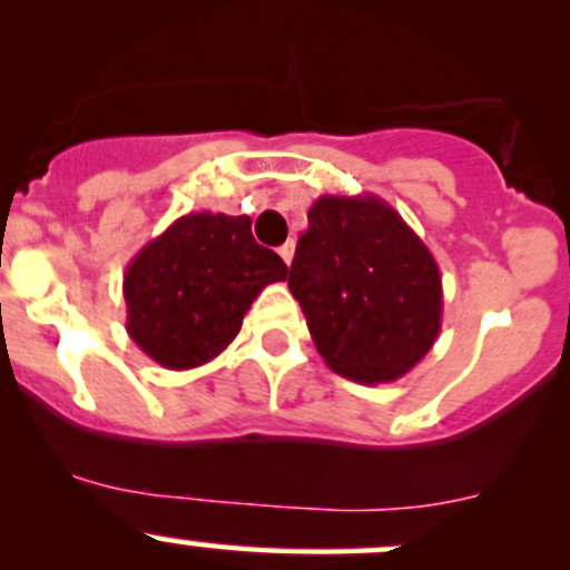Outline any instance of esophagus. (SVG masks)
<instances>
[{
	"label": "esophagus",
	"instance_id": "esophagus-1",
	"mask_svg": "<svg viewBox=\"0 0 570 570\" xmlns=\"http://www.w3.org/2000/svg\"><path fill=\"white\" fill-rule=\"evenodd\" d=\"M278 253L286 264H292V258H295V243H292V239H286V243L278 248Z\"/></svg>",
	"mask_w": 570,
	"mask_h": 570
}]
</instances>
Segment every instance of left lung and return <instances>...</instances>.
I'll return each instance as SVG.
<instances>
[{"label":"left lung","instance_id":"1","mask_svg":"<svg viewBox=\"0 0 570 570\" xmlns=\"http://www.w3.org/2000/svg\"><path fill=\"white\" fill-rule=\"evenodd\" d=\"M286 275L325 364L364 386L400 381L441 333L439 264L377 195H320Z\"/></svg>","mask_w":570,"mask_h":570}]
</instances>
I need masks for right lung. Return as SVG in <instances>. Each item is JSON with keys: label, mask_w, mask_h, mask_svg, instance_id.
Returning <instances> with one entry per match:
<instances>
[{"label": "right lung", "mask_w": 570, "mask_h": 570, "mask_svg": "<svg viewBox=\"0 0 570 570\" xmlns=\"http://www.w3.org/2000/svg\"><path fill=\"white\" fill-rule=\"evenodd\" d=\"M286 273L253 239L248 215L189 212L126 267V333L165 370H195L237 338L250 303Z\"/></svg>", "instance_id": "right-lung-1"}]
</instances>
